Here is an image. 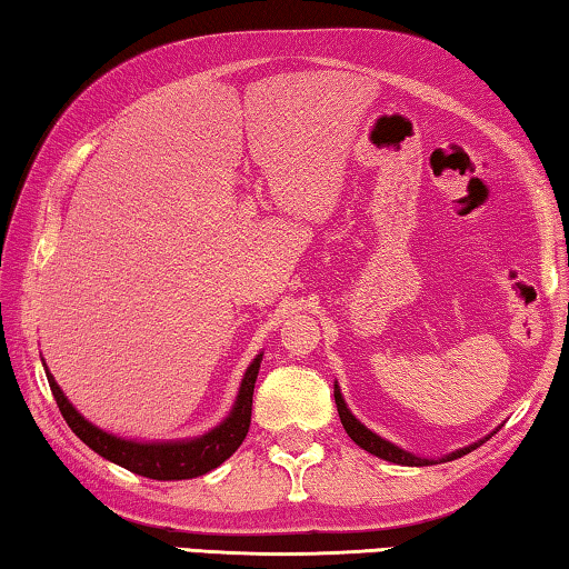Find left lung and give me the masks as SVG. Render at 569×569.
Masks as SVG:
<instances>
[{
	"instance_id": "8db88e82",
	"label": "left lung",
	"mask_w": 569,
	"mask_h": 569,
	"mask_svg": "<svg viewBox=\"0 0 569 569\" xmlns=\"http://www.w3.org/2000/svg\"><path fill=\"white\" fill-rule=\"evenodd\" d=\"M333 397H336V409H339V417H341V423H343L346 435H349L361 449L369 451V455L379 457V459H387V461H393V465H401V467H429V465H437L435 459H421V457H417V455H411V451H403V449H399L397 445H391V441L381 439L379 435H373L371 429H366L363 423H361L359 419H356L349 409H346V401H343V397H341L339 383H333ZM487 439H489V437H487ZM479 445H485V439H481ZM479 445H471V447L451 451V455L441 457L439 461H451V459L465 457V455H469L471 449H477Z\"/></svg>"
}]
</instances>
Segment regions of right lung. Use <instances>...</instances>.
Wrapping results in <instances>:
<instances>
[{
  "label": "right lung",
  "instance_id": "1",
  "mask_svg": "<svg viewBox=\"0 0 569 569\" xmlns=\"http://www.w3.org/2000/svg\"><path fill=\"white\" fill-rule=\"evenodd\" d=\"M261 359L263 353H258L253 363L248 366L246 377L240 381L238 399L233 403V409H230L228 419L220 421L216 429H210L203 437L182 441H130L108 435V431L94 427V423H90L72 407L70 399L64 397L60 387H57L52 373L47 371V366L44 371L47 381H50L52 397L57 401V407H60L64 421L70 423V429L84 441V445L92 451H98L100 457L114 461V465L134 471V475L166 481L206 475V471L223 465V461L243 445L250 427V409H253V389L258 369H261Z\"/></svg>",
  "mask_w": 569,
  "mask_h": 569
}]
</instances>
